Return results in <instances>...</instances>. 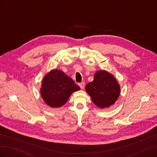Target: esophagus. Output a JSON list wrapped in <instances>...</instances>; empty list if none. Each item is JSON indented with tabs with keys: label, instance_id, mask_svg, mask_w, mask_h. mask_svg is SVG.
<instances>
[{
	"label": "esophagus",
	"instance_id": "1",
	"mask_svg": "<svg viewBox=\"0 0 157 157\" xmlns=\"http://www.w3.org/2000/svg\"><path fill=\"white\" fill-rule=\"evenodd\" d=\"M78 85H79V86L80 87V88H81V89H84V88L85 84H84V82H80V83L78 84Z\"/></svg>",
	"mask_w": 157,
	"mask_h": 157
}]
</instances>
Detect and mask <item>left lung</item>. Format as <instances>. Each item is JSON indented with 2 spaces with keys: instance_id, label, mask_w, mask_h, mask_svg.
I'll return each mask as SVG.
<instances>
[{
  "instance_id": "obj_1",
  "label": "left lung",
  "mask_w": 157,
  "mask_h": 157,
  "mask_svg": "<svg viewBox=\"0 0 157 157\" xmlns=\"http://www.w3.org/2000/svg\"><path fill=\"white\" fill-rule=\"evenodd\" d=\"M85 88L95 105L101 109L115 103L121 92L117 80L105 71L95 73L94 80L87 84Z\"/></svg>"
}]
</instances>
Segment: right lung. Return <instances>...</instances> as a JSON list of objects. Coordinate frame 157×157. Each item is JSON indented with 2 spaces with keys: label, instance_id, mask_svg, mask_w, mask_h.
<instances>
[{
  "label": "right lung",
  "instance_id": "obj_1",
  "mask_svg": "<svg viewBox=\"0 0 157 157\" xmlns=\"http://www.w3.org/2000/svg\"><path fill=\"white\" fill-rule=\"evenodd\" d=\"M80 90L73 79L59 70L50 71L42 82V99L51 107H59L67 101L70 95Z\"/></svg>",
  "mask_w": 157,
  "mask_h": 157
}]
</instances>
